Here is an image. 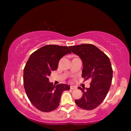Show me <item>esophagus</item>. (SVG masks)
Instances as JSON below:
<instances>
[{"label":"esophagus","instance_id":"1","mask_svg":"<svg viewBox=\"0 0 131 131\" xmlns=\"http://www.w3.org/2000/svg\"><path fill=\"white\" fill-rule=\"evenodd\" d=\"M70 89L73 90H76V87H74V86H70Z\"/></svg>","mask_w":131,"mask_h":131}]
</instances>
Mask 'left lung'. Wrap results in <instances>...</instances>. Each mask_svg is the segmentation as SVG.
<instances>
[{
	"label": "left lung",
	"instance_id": "left-lung-1",
	"mask_svg": "<svg viewBox=\"0 0 131 131\" xmlns=\"http://www.w3.org/2000/svg\"><path fill=\"white\" fill-rule=\"evenodd\" d=\"M72 51L79 55L83 63L82 77L90 79V88L78 87L83 94L75 100L76 105L84 110L97 107L107 95L113 77V69L110 59L105 53L91 44L69 46Z\"/></svg>",
	"mask_w": 131,
	"mask_h": 131
}]
</instances>
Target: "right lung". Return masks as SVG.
Instances as JSON below:
<instances>
[{"label":"right lung","mask_w":131,"mask_h":131,"mask_svg":"<svg viewBox=\"0 0 131 131\" xmlns=\"http://www.w3.org/2000/svg\"><path fill=\"white\" fill-rule=\"evenodd\" d=\"M71 51L66 46L46 45L33 52L24 70V84L26 95L33 105L43 112H49L59 105L61 95L69 90L65 84L54 85L48 76L56 70L60 59Z\"/></svg>","instance_id":"right-lung-1"}]
</instances>
